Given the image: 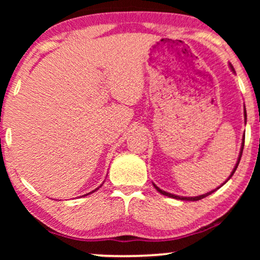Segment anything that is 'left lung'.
I'll return each mask as SVG.
<instances>
[{"label":"left lung","mask_w":260,"mask_h":260,"mask_svg":"<svg viewBox=\"0 0 260 260\" xmlns=\"http://www.w3.org/2000/svg\"><path fill=\"white\" fill-rule=\"evenodd\" d=\"M231 66V70H232V72L233 73H236L234 72V69H233V66L232 65H230ZM246 109H245V106H244V118H245V123H246ZM244 143H245V135H244V137H243V143H241V149H240V152H239V157H238V161H237V163H236V166H234V168H233V170H232V173H231V175L229 176V179H227L225 182H223L221 186L220 187H222L223 184H225L227 181H229L231 177L233 176V174H234V172H236L237 170V168H238V165H239V162H240V158H241V155H243V149H244ZM154 184V187L156 188V190L158 191V193H161L162 195H166V197H168V198H173V199H179V200H184V201H198V200H201V199H204V198H206V197H208V195H211L212 193H214V191L216 190V189H219L220 187H218V188H215L214 190H211L209 191V193H206V194H202V195H199V197H188V198H186V197H179V195H175V194H170V193H168V191H165V190H162L161 188H158L157 186H156L155 183H152Z\"/></svg>","instance_id":"8db88e82"}]
</instances>
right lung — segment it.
Instances as JSON below:
<instances>
[{"label": "right lung", "instance_id": "1", "mask_svg": "<svg viewBox=\"0 0 260 260\" xmlns=\"http://www.w3.org/2000/svg\"><path fill=\"white\" fill-rule=\"evenodd\" d=\"M99 187H101V186H99ZM99 187H98V188H99ZM98 188H95V189H94V190H92V191H90V193H88V194H91V193H94V191H95V190H97V189H98ZM88 194H85V197H86V195H88Z\"/></svg>", "mask_w": 260, "mask_h": 260}]
</instances>
